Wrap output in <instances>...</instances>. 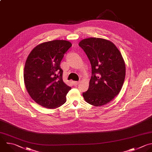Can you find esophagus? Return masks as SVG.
Instances as JSON below:
<instances>
[{"instance_id":"34e87169","label":"esophagus","mask_w":152,"mask_h":152,"mask_svg":"<svg viewBox=\"0 0 152 152\" xmlns=\"http://www.w3.org/2000/svg\"><path fill=\"white\" fill-rule=\"evenodd\" d=\"M79 82H80L79 81V82L78 81H74L73 82V84L75 85V86H76V85H77L79 83Z\"/></svg>"}]
</instances>
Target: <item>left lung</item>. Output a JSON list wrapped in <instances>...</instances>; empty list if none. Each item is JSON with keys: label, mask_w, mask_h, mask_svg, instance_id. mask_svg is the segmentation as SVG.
<instances>
[{"label": "left lung", "mask_w": 152, "mask_h": 152, "mask_svg": "<svg viewBox=\"0 0 152 152\" xmlns=\"http://www.w3.org/2000/svg\"><path fill=\"white\" fill-rule=\"evenodd\" d=\"M79 45L86 53L92 67L89 88L82 94L83 96L94 106L106 105L122 88L126 72L122 56L113 42L103 38L84 39Z\"/></svg>", "instance_id": "left-lung-1"}]
</instances>
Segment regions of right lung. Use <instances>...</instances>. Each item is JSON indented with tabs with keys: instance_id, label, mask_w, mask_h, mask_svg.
<instances>
[{
	"instance_id": "add662e5",
	"label": "right lung",
	"mask_w": 152,
	"mask_h": 152,
	"mask_svg": "<svg viewBox=\"0 0 152 152\" xmlns=\"http://www.w3.org/2000/svg\"><path fill=\"white\" fill-rule=\"evenodd\" d=\"M72 45L64 40L43 42L27 57L24 69L25 86L31 98L43 107L56 109L66 102L71 87L63 82L60 63Z\"/></svg>"
}]
</instances>
